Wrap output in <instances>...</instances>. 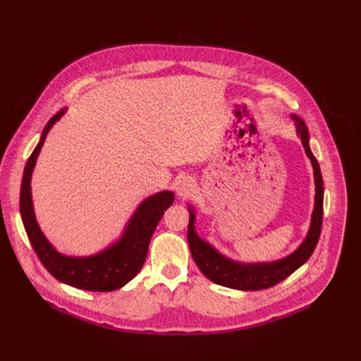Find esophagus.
Listing matches in <instances>:
<instances>
[{
    "label": "esophagus",
    "instance_id": "esophagus-1",
    "mask_svg": "<svg viewBox=\"0 0 361 361\" xmlns=\"http://www.w3.org/2000/svg\"><path fill=\"white\" fill-rule=\"evenodd\" d=\"M194 188H195V182L192 178L190 176H185L179 180V185H178V195L182 197V198H186L190 197L192 192H194Z\"/></svg>",
    "mask_w": 361,
    "mask_h": 361
}]
</instances>
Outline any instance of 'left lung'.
Wrapping results in <instances>:
<instances>
[{"label": "left lung", "mask_w": 361, "mask_h": 361, "mask_svg": "<svg viewBox=\"0 0 361 361\" xmlns=\"http://www.w3.org/2000/svg\"><path fill=\"white\" fill-rule=\"evenodd\" d=\"M290 117L294 118L297 133L300 135L307 157L310 159L314 171L316 195L310 229H308V233L301 245L293 254L283 257L281 260L269 263H239L220 254L213 245H210L207 241H204L202 238L197 235L194 226L195 214L192 207H188V212H190L188 244H190L192 259L200 270L204 273V276L217 285L241 290H260L274 286L286 279L289 274H293L298 267H301L310 259V255L317 245L323 220V178L320 173L319 163L313 156L310 145H308V138L310 136H308V129L305 123L295 114Z\"/></svg>", "instance_id": "1"}]
</instances>
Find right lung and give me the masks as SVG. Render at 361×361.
Wrapping results in <instances>:
<instances>
[{
    "mask_svg": "<svg viewBox=\"0 0 361 361\" xmlns=\"http://www.w3.org/2000/svg\"><path fill=\"white\" fill-rule=\"evenodd\" d=\"M64 113L66 109H61L48 120L37 148L33 149L26 163L20 186V216L32 248L35 250L44 267L57 281L78 289L110 293V290L125 286L141 270L151 236L164 212L173 204L175 194L171 191H161L145 198L132 214L122 236L98 254L90 257H68L60 254L49 244L37 221L32 202L30 179L49 129L59 122Z\"/></svg>",
    "mask_w": 361,
    "mask_h": 361,
    "instance_id": "right-lung-1",
    "label": "right lung"
}]
</instances>
